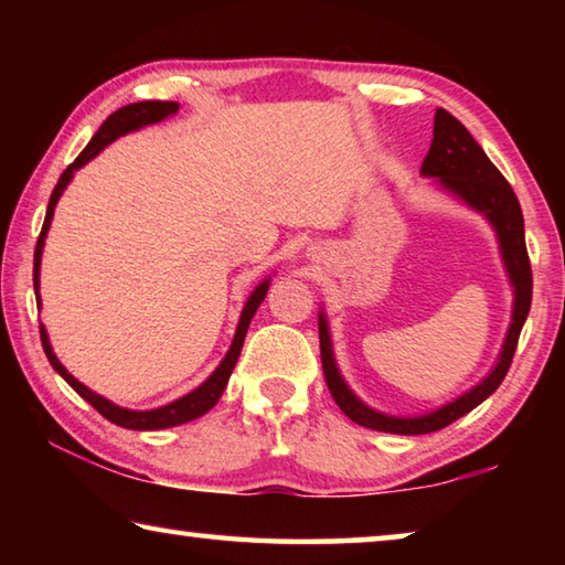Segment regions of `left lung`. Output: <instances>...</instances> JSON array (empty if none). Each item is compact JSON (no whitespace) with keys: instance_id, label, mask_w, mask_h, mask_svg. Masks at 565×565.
I'll return each instance as SVG.
<instances>
[{"instance_id":"1","label":"left lung","mask_w":565,"mask_h":565,"mask_svg":"<svg viewBox=\"0 0 565 565\" xmlns=\"http://www.w3.org/2000/svg\"><path fill=\"white\" fill-rule=\"evenodd\" d=\"M420 177L434 179V184L451 194L458 202L473 209L481 214L486 222L493 226L495 242H499L501 262L505 276L513 286V311L511 323L505 331L503 347L499 351L493 369L486 374L476 386L463 391L461 396L448 401V404L438 406L434 411L418 416H394L384 414V411L371 408L369 404L353 394L347 379L341 376L337 356H333L331 331L327 321V311H319V341H321V366L323 376L333 401L347 414L353 424L374 428V431L384 434H401V436H420L441 431L456 418L466 416L478 404H483L495 388L501 386L503 376L509 374V366L515 353V343H519L521 329L525 317L531 311V294H533V276H531V262L529 252H525V234H523V214L521 204L515 199L509 181L503 179L499 169L491 164L486 151L476 145V139L468 134V129L458 121L454 114L446 109H438L434 117V139L431 149L420 164Z\"/></svg>"}]
</instances>
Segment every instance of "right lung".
I'll use <instances>...</instances> for the list:
<instances>
[{"label": "right lung", "instance_id": "right-lung-1", "mask_svg": "<svg viewBox=\"0 0 565 565\" xmlns=\"http://www.w3.org/2000/svg\"><path fill=\"white\" fill-rule=\"evenodd\" d=\"M179 111V104L177 102H137V104H129V107H121L107 117V121L102 124L99 131L94 134L92 141L87 145V149L82 151L79 157H76L70 167L64 169V174L56 181V186L50 196V206H46V216H44V226H42V234L36 238V248H34V294H36V306L42 309V296H40V271H42V252H44V238L50 234V226H52V218H54V209L60 204V199L64 194V189L70 186V181L74 179V171H79L84 164H89L94 157H99V151H104V147H109L111 141H117L119 137H127L129 131H139L145 127H151V124L157 121H164L169 117H174ZM269 284H271V276H266V279L256 286V289L248 294V299L242 309V317H238L236 323V333H234V341L232 347H228L226 356L222 359V363L212 371V374L206 376V381H202L194 391H189V394L179 396L174 401H169L164 406H157V408H147V411H134V408H124L117 406L114 401L104 398L97 391H92L89 386H84L82 381H76L70 371L64 369V363L56 359V353L50 343V333H46L44 323H40V333H42V347L46 359H50L52 369L60 374L66 384H70L76 394H79L84 401H89V404L99 411V414L111 420V424H117L121 428H131V431H159V428H171V426H181V424H189V420H194L199 416H204L206 411H212L216 406V401L222 398L224 388L228 384V376H232V371L238 361V353H242L244 347V339H246V331H248V323H252L256 309H259L262 301L266 299V291H269Z\"/></svg>", "mask_w": 565, "mask_h": 565}]
</instances>
